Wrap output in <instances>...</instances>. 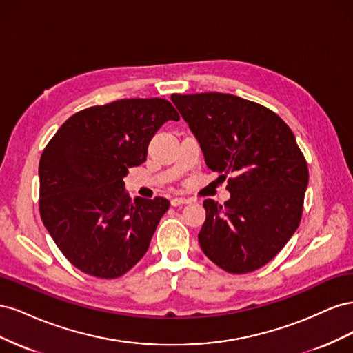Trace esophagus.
I'll return each instance as SVG.
<instances>
[{
  "mask_svg": "<svg viewBox=\"0 0 353 353\" xmlns=\"http://www.w3.org/2000/svg\"><path fill=\"white\" fill-rule=\"evenodd\" d=\"M187 203H190V200L185 199V197H174L172 201H170V205H172V206H181V205H187Z\"/></svg>",
  "mask_w": 353,
  "mask_h": 353,
  "instance_id": "34e87169",
  "label": "esophagus"
}]
</instances>
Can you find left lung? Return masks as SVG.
Wrapping results in <instances>:
<instances>
[{
	"label": "left lung",
	"instance_id": "8db88e82",
	"mask_svg": "<svg viewBox=\"0 0 353 353\" xmlns=\"http://www.w3.org/2000/svg\"><path fill=\"white\" fill-rule=\"evenodd\" d=\"M200 143L209 169L227 179L223 205L205 200L199 232L208 258L230 274H248L274 259L302 219L307 165L281 117L232 94H172Z\"/></svg>",
	"mask_w": 353,
	"mask_h": 353
}]
</instances>
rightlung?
Here are the masks:
<instances>
[{"label":"right lung","instance_id":"add662e5","mask_svg":"<svg viewBox=\"0 0 353 353\" xmlns=\"http://www.w3.org/2000/svg\"><path fill=\"white\" fill-rule=\"evenodd\" d=\"M168 121H179L168 100L123 99L74 113L46 145L41 219L79 271L117 279L145 254L169 200L132 201L122 178L145 162L148 143Z\"/></svg>","mask_w":353,"mask_h":353}]
</instances>
